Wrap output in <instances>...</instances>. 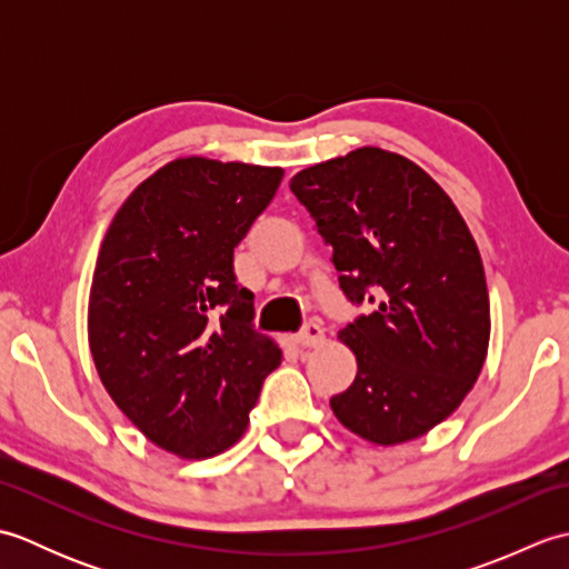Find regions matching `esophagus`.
Wrapping results in <instances>:
<instances>
[{
	"mask_svg": "<svg viewBox=\"0 0 569 569\" xmlns=\"http://www.w3.org/2000/svg\"><path fill=\"white\" fill-rule=\"evenodd\" d=\"M298 342L303 347H320L325 342V330L318 322H308L303 330L298 335Z\"/></svg>",
	"mask_w": 569,
	"mask_h": 569,
	"instance_id": "34e87169",
	"label": "esophagus"
}]
</instances>
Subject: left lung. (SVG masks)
Instances as JSON below:
<instances>
[{
    "label": "left lung",
    "mask_w": 569,
    "mask_h": 569,
    "mask_svg": "<svg viewBox=\"0 0 569 569\" xmlns=\"http://www.w3.org/2000/svg\"><path fill=\"white\" fill-rule=\"evenodd\" d=\"M342 293L379 303L340 332L357 377L330 398L345 428L373 445L432 430L485 367L491 316L477 241L450 196L413 161L365 147L291 178Z\"/></svg>",
    "instance_id": "1"
}]
</instances>
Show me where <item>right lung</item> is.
<instances>
[{"label": "right lung", "mask_w": 569, "mask_h": 569, "mask_svg": "<svg viewBox=\"0 0 569 569\" xmlns=\"http://www.w3.org/2000/svg\"><path fill=\"white\" fill-rule=\"evenodd\" d=\"M283 168L176 159L131 192L102 239L88 310L107 393L147 438L183 459L232 447L281 349L253 330L234 247Z\"/></svg>", "instance_id": "1"}]
</instances>
